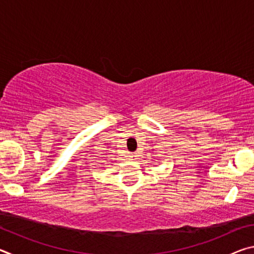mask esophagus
Segmentation results:
<instances>
[{"instance_id": "esophagus-1", "label": "esophagus", "mask_w": 254, "mask_h": 254, "mask_svg": "<svg viewBox=\"0 0 254 254\" xmlns=\"http://www.w3.org/2000/svg\"><path fill=\"white\" fill-rule=\"evenodd\" d=\"M127 157L131 158V159H135L137 157V154L135 152H128L127 153Z\"/></svg>"}]
</instances>
